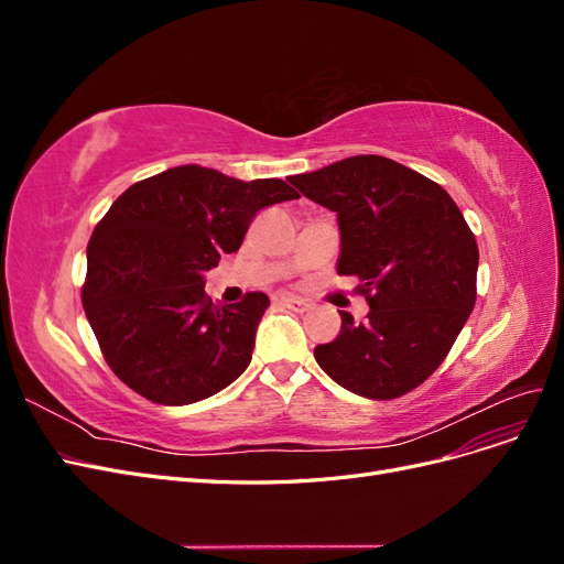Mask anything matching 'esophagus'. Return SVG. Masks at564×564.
I'll return each mask as SVG.
<instances>
[{"mask_svg":"<svg viewBox=\"0 0 564 564\" xmlns=\"http://www.w3.org/2000/svg\"><path fill=\"white\" fill-rule=\"evenodd\" d=\"M280 303L284 305V308H289V311H296V313H305V311L311 308V303H308V301L301 299V296H292V294L282 296V299H280Z\"/></svg>","mask_w":564,"mask_h":564,"instance_id":"obj_1","label":"esophagus"}]
</instances>
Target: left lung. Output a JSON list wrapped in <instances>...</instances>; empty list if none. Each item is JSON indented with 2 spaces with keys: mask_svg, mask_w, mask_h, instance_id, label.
I'll return each mask as SVG.
<instances>
[{
  "mask_svg": "<svg viewBox=\"0 0 564 564\" xmlns=\"http://www.w3.org/2000/svg\"><path fill=\"white\" fill-rule=\"evenodd\" d=\"M336 212L338 275L360 278L365 322L340 311V332L315 348L346 390L395 400L442 365L475 305V235L445 187L400 162L355 155L289 178Z\"/></svg>",
  "mask_w": 564,
  "mask_h": 564,
  "instance_id": "8db88e82",
  "label": "left lung"
}]
</instances>
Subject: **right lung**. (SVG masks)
<instances>
[{"instance_id":"right-lung-1","label":"right lung","mask_w":564,"mask_h":564,"mask_svg":"<svg viewBox=\"0 0 564 564\" xmlns=\"http://www.w3.org/2000/svg\"><path fill=\"white\" fill-rule=\"evenodd\" d=\"M296 197L280 178L240 181L183 164L112 202L87 247L82 305L119 381L178 406L240 377L270 301L251 292L216 305L204 294V272L240 249L263 207Z\"/></svg>"}]
</instances>
